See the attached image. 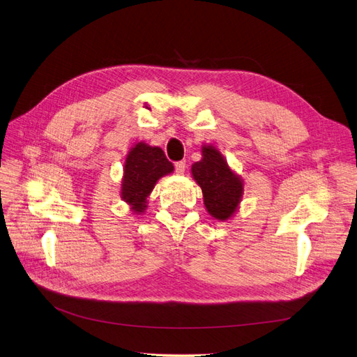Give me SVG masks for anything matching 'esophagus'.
I'll use <instances>...</instances> for the list:
<instances>
[{"mask_svg":"<svg viewBox=\"0 0 357 357\" xmlns=\"http://www.w3.org/2000/svg\"><path fill=\"white\" fill-rule=\"evenodd\" d=\"M185 167H187L185 162H176V163H175V170H176L178 175H182L183 172H185Z\"/></svg>","mask_w":357,"mask_h":357,"instance_id":"34e87169","label":"esophagus"}]
</instances>
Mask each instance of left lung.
I'll use <instances>...</instances> for the list:
<instances>
[{
    "instance_id": "1",
    "label": "left lung",
    "mask_w": 357,
    "mask_h": 357,
    "mask_svg": "<svg viewBox=\"0 0 357 357\" xmlns=\"http://www.w3.org/2000/svg\"><path fill=\"white\" fill-rule=\"evenodd\" d=\"M203 158L191 166L192 176L203 191L207 212L218 220H228L238 208L244 183L212 145L202 149Z\"/></svg>"
}]
</instances>
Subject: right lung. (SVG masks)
<instances>
[{"label": "right lung", "mask_w": 357, "mask_h": 357, "mask_svg": "<svg viewBox=\"0 0 357 357\" xmlns=\"http://www.w3.org/2000/svg\"><path fill=\"white\" fill-rule=\"evenodd\" d=\"M170 172H174V165L167 160L160 147L138 142L130 149L125 162L121 194L132 212L138 215L144 212L155 182Z\"/></svg>", "instance_id": "right-lung-1"}]
</instances>
